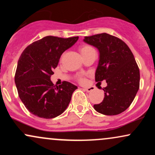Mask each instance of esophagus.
Segmentation results:
<instances>
[{
  "label": "esophagus",
  "mask_w": 155,
  "mask_h": 155,
  "mask_svg": "<svg viewBox=\"0 0 155 155\" xmlns=\"http://www.w3.org/2000/svg\"><path fill=\"white\" fill-rule=\"evenodd\" d=\"M84 90L85 91H86V92H90L93 91V90H94V88H93V87H87V88H84Z\"/></svg>",
  "instance_id": "esophagus-1"
}]
</instances>
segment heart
<instances>
[{"label":"heart","mask_w":155,"mask_h":155,"mask_svg":"<svg viewBox=\"0 0 155 155\" xmlns=\"http://www.w3.org/2000/svg\"><path fill=\"white\" fill-rule=\"evenodd\" d=\"M92 50H94L93 48H92L91 46L88 45V44H83V45L80 46L79 47V51L82 56H84L85 54H87V53ZM79 80L81 82H84V78L82 77V76H79Z\"/></svg>","instance_id":"b5f03b06"}]
</instances>
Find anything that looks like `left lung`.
Returning a JSON list of instances; mask_svg holds the SVG:
<instances>
[{
	"label": "left lung",
	"mask_w": 155,
	"mask_h": 155,
	"mask_svg": "<svg viewBox=\"0 0 155 155\" xmlns=\"http://www.w3.org/2000/svg\"><path fill=\"white\" fill-rule=\"evenodd\" d=\"M85 43L98 49L95 81L106 80L104 98L94 105L104 115H117L130 106L139 89L140 72L128 46L117 37L104 33L84 37Z\"/></svg>",
	"instance_id": "obj_1"
}]
</instances>
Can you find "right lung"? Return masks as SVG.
Segmentation results:
<instances>
[{"instance_id": "add662e5", "label": "right lung", "mask_w": 155, "mask_h": 155, "mask_svg": "<svg viewBox=\"0 0 155 155\" xmlns=\"http://www.w3.org/2000/svg\"><path fill=\"white\" fill-rule=\"evenodd\" d=\"M78 39L49 35L30 44L21 54L15 81L19 98L33 114L51 119L67 108L77 87L68 81L55 86L50 77L62 54Z\"/></svg>"}]
</instances>
